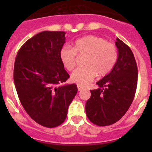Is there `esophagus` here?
Listing matches in <instances>:
<instances>
[{"label": "esophagus", "mask_w": 152, "mask_h": 152, "mask_svg": "<svg viewBox=\"0 0 152 152\" xmlns=\"http://www.w3.org/2000/svg\"><path fill=\"white\" fill-rule=\"evenodd\" d=\"M77 87H78V90H79V91H81V90H82L84 89V87H82V86H81L79 85H77Z\"/></svg>", "instance_id": "esophagus-1"}]
</instances>
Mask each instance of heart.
<instances>
[{"label": "heart", "instance_id": "heart-1", "mask_svg": "<svg viewBox=\"0 0 152 152\" xmlns=\"http://www.w3.org/2000/svg\"><path fill=\"white\" fill-rule=\"evenodd\" d=\"M76 54L87 56L85 67L75 70L71 80L81 86L90 83L96 75L102 77L112 71L118 59V50L115 45L108 42L100 37L89 35L80 38L73 44V48L63 46L59 51V58L64 67L68 71L76 66Z\"/></svg>", "mask_w": 152, "mask_h": 152}]
</instances>
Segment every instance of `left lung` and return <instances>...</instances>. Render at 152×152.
Instances as JSON below:
<instances>
[{
    "label": "left lung",
    "instance_id": "8db88e82",
    "mask_svg": "<svg viewBox=\"0 0 152 152\" xmlns=\"http://www.w3.org/2000/svg\"><path fill=\"white\" fill-rule=\"evenodd\" d=\"M115 45L118 56L109 74L97 82L99 88L90 90L86 114L97 126L116 123L126 114L134 99L137 85V66L130 48L120 39Z\"/></svg>",
    "mask_w": 152,
    "mask_h": 152
}]
</instances>
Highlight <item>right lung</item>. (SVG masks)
I'll return each instance as SVG.
<instances>
[{"instance_id":"right-lung-1","label":"right lung","mask_w":152,"mask_h":152,"mask_svg":"<svg viewBox=\"0 0 152 152\" xmlns=\"http://www.w3.org/2000/svg\"><path fill=\"white\" fill-rule=\"evenodd\" d=\"M65 32L44 31L28 39L18 50L14 82L20 103L37 123L48 128L66 119L78 91L76 84L59 86L70 77L59 58Z\"/></svg>"}]
</instances>
